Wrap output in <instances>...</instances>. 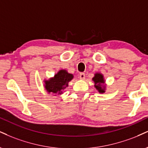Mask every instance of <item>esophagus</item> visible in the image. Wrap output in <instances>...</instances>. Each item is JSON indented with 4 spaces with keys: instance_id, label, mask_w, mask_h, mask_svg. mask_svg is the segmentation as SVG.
<instances>
[{
    "instance_id": "esophagus-1",
    "label": "esophagus",
    "mask_w": 148,
    "mask_h": 148,
    "mask_svg": "<svg viewBox=\"0 0 148 148\" xmlns=\"http://www.w3.org/2000/svg\"><path fill=\"white\" fill-rule=\"evenodd\" d=\"M79 78H80V79L84 80L85 78V74H84V73H81V74H79Z\"/></svg>"
}]
</instances>
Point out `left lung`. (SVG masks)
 Here are the masks:
<instances>
[{
	"label": "left lung",
	"mask_w": 148,
	"mask_h": 148,
	"mask_svg": "<svg viewBox=\"0 0 148 148\" xmlns=\"http://www.w3.org/2000/svg\"><path fill=\"white\" fill-rule=\"evenodd\" d=\"M92 81L94 83V88L97 89L99 93L103 94L106 92L107 85L106 84V80L103 74L100 72H96L94 76L92 78Z\"/></svg>",
	"instance_id": "left-lung-1"
}]
</instances>
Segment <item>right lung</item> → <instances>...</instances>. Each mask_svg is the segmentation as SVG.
<instances>
[{
    "label": "right lung",
    "mask_w": 148,
    "mask_h": 148,
    "mask_svg": "<svg viewBox=\"0 0 148 148\" xmlns=\"http://www.w3.org/2000/svg\"><path fill=\"white\" fill-rule=\"evenodd\" d=\"M74 78L72 74L69 73L66 69H60L54 74L53 77L48 80L44 79V88L48 94L56 96L61 95L63 90L68 87V83Z\"/></svg>",
    "instance_id": "1"
}]
</instances>
